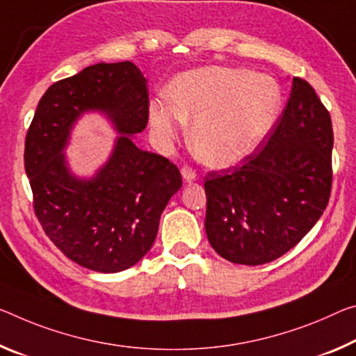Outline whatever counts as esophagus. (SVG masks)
<instances>
[{
    "mask_svg": "<svg viewBox=\"0 0 356 356\" xmlns=\"http://www.w3.org/2000/svg\"><path fill=\"white\" fill-rule=\"evenodd\" d=\"M180 172H182V176L185 180H187V182H191V180L196 179V171L191 166H184L182 169H180Z\"/></svg>",
    "mask_w": 356,
    "mask_h": 356,
    "instance_id": "obj_1",
    "label": "esophagus"
}]
</instances>
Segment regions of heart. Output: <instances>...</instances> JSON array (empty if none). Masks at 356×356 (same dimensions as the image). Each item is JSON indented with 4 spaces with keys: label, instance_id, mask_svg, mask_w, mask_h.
Instances as JSON below:
<instances>
[{
    "label": "heart",
    "instance_id": "heart-1",
    "mask_svg": "<svg viewBox=\"0 0 356 356\" xmlns=\"http://www.w3.org/2000/svg\"><path fill=\"white\" fill-rule=\"evenodd\" d=\"M168 101L150 104V125L171 140L193 122L191 143L202 161L229 166L250 155L273 128L280 109V88L268 76L239 67H202L169 83Z\"/></svg>",
    "mask_w": 356,
    "mask_h": 356
}]
</instances>
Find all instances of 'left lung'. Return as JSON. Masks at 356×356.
Masks as SVG:
<instances>
[{
  "label": "left lung",
  "instance_id": "obj_1",
  "mask_svg": "<svg viewBox=\"0 0 356 356\" xmlns=\"http://www.w3.org/2000/svg\"><path fill=\"white\" fill-rule=\"evenodd\" d=\"M332 140L328 109L307 81L293 77L285 109L259 149L204 177L213 250L258 266L293 249L328 206Z\"/></svg>",
  "mask_w": 356,
  "mask_h": 356
}]
</instances>
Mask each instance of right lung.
Listing matches in <instances>:
<instances>
[{"mask_svg":"<svg viewBox=\"0 0 356 356\" xmlns=\"http://www.w3.org/2000/svg\"><path fill=\"white\" fill-rule=\"evenodd\" d=\"M90 108L106 111L122 136L97 177L79 181L60 150L76 117ZM147 122V81L131 61L88 66L39 99L24 155L33 209L49 239L83 268L118 273L134 266L154 245L161 212L182 187L174 163L129 139Z\"/></svg>","mask_w":356,"mask_h":356,"instance_id":"obj_1","label":"right lung"}]
</instances>
